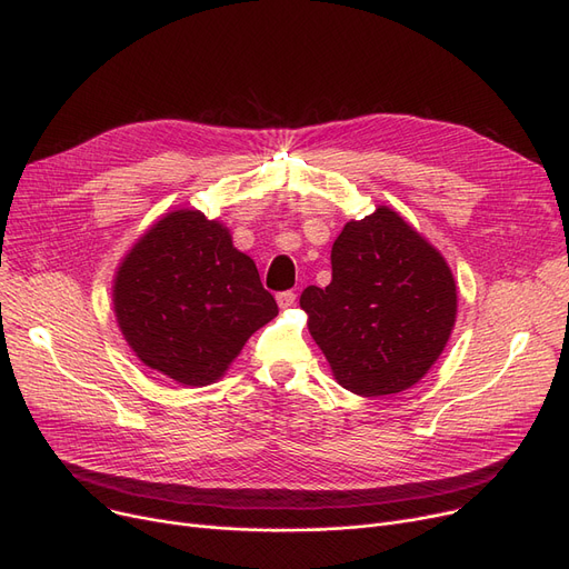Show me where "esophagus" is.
Here are the masks:
<instances>
[{
    "label": "esophagus",
    "mask_w": 569,
    "mask_h": 569,
    "mask_svg": "<svg viewBox=\"0 0 569 569\" xmlns=\"http://www.w3.org/2000/svg\"><path fill=\"white\" fill-rule=\"evenodd\" d=\"M277 302L281 309H290L295 305V292L292 290H286V292H279L277 295Z\"/></svg>",
    "instance_id": "obj_1"
}]
</instances>
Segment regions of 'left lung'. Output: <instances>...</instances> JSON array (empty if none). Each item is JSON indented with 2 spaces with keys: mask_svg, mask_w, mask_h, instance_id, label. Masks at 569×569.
Masks as SVG:
<instances>
[{
  "mask_svg": "<svg viewBox=\"0 0 569 569\" xmlns=\"http://www.w3.org/2000/svg\"><path fill=\"white\" fill-rule=\"evenodd\" d=\"M309 332L339 386L381 398L421 381L458 313L453 271L390 207L346 223L332 243V281L305 288Z\"/></svg>",
  "mask_w": 569,
  "mask_h": 569,
  "instance_id": "left-lung-1",
  "label": "left lung"
}]
</instances>
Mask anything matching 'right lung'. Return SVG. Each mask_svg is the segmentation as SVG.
Instances as JSON below:
<instances>
[{
  "label": "right lung",
  "mask_w": 569,
  "mask_h": 569,
  "mask_svg": "<svg viewBox=\"0 0 569 569\" xmlns=\"http://www.w3.org/2000/svg\"><path fill=\"white\" fill-rule=\"evenodd\" d=\"M113 313L134 356L183 386L228 372L249 337L279 313L256 262L230 230L197 209L164 213L113 279Z\"/></svg>",
  "instance_id": "right-lung-1"
}]
</instances>
